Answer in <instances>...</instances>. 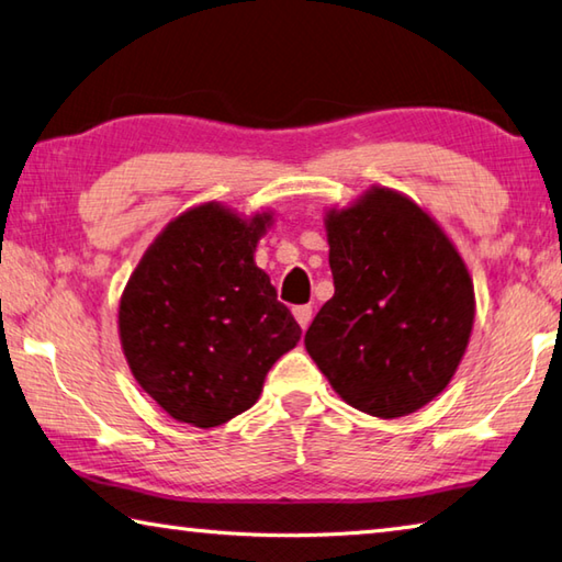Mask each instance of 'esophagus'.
I'll return each instance as SVG.
<instances>
[{
	"mask_svg": "<svg viewBox=\"0 0 562 562\" xmlns=\"http://www.w3.org/2000/svg\"><path fill=\"white\" fill-rule=\"evenodd\" d=\"M293 318L299 321V326L306 330L311 326V318H313V308L311 306H296L293 308Z\"/></svg>",
	"mask_w": 562,
	"mask_h": 562,
	"instance_id": "esophagus-1",
	"label": "esophagus"
}]
</instances>
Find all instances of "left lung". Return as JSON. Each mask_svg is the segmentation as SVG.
Segmentation results:
<instances>
[{"label":"left lung","instance_id":"8db88e82","mask_svg":"<svg viewBox=\"0 0 562 562\" xmlns=\"http://www.w3.org/2000/svg\"><path fill=\"white\" fill-rule=\"evenodd\" d=\"M336 293L306 350L350 407L395 419L454 378L474 326V283L449 236L405 194L372 187L326 220Z\"/></svg>","mask_w":562,"mask_h":562}]
</instances>
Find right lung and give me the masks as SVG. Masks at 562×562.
<instances>
[{"label":"right lung","mask_w":562,"mask_h":562,"mask_svg":"<svg viewBox=\"0 0 562 562\" xmlns=\"http://www.w3.org/2000/svg\"><path fill=\"white\" fill-rule=\"evenodd\" d=\"M271 214L241 220L210 202L177 216L123 291L127 366L167 415L210 429L249 409L301 326L254 263Z\"/></svg>","instance_id":"right-lung-1"}]
</instances>
